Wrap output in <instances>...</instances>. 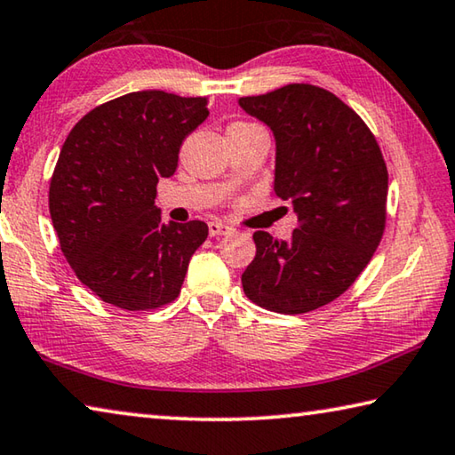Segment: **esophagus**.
<instances>
[{
    "label": "esophagus",
    "mask_w": 455,
    "mask_h": 455,
    "mask_svg": "<svg viewBox=\"0 0 455 455\" xmlns=\"http://www.w3.org/2000/svg\"><path fill=\"white\" fill-rule=\"evenodd\" d=\"M208 233H211V236H222V235L233 233V228H230L228 225H225V222L212 220L211 225H208Z\"/></svg>",
    "instance_id": "esophagus-1"
}]
</instances>
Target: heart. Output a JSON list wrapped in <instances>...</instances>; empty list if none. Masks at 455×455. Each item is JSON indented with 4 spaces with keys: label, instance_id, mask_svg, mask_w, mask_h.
I'll return each mask as SVG.
<instances>
[{
    "label": "heart",
    "instance_id": "heart-1",
    "mask_svg": "<svg viewBox=\"0 0 455 455\" xmlns=\"http://www.w3.org/2000/svg\"><path fill=\"white\" fill-rule=\"evenodd\" d=\"M249 125H253V124H244V121H236V124H233L230 127H249Z\"/></svg>",
    "mask_w": 455,
    "mask_h": 455
}]
</instances>
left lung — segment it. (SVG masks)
<instances>
[{
	"instance_id": "obj_1",
	"label": "left lung",
	"mask_w": 455,
	"mask_h": 455,
	"mask_svg": "<svg viewBox=\"0 0 455 455\" xmlns=\"http://www.w3.org/2000/svg\"><path fill=\"white\" fill-rule=\"evenodd\" d=\"M239 105L275 135L273 190L298 212L291 241L253 235L257 255L243 290L271 312H314L355 283L383 239V151L358 113L322 86L285 84Z\"/></svg>"
}]
</instances>
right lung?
<instances>
[{
    "instance_id": "add662e5",
    "label": "right lung",
    "mask_w": 455,
    "mask_h": 455,
    "mask_svg": "<svg viewBox=\"0 0 455 455\" xmlns=\"http://www.w3.org/2000/svg\"><path fill=\"white\" fill-rule=\"evenodd\" d=\"M208 103L165 91L127 92L70 129L48 208L62 255L105 304L148 312L180 295L208 227L164 225L156 186L176 172L182 141L208 117Z\"/></svg>"
}]
</instances>
